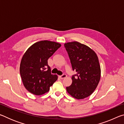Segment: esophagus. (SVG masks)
<instances>
[{"mask_svg":"<svg viewBox=\"0 0 124 124\" xmlns=\"http://www.w3.org/2000/svg\"><path fill=\"white\" fill-rule=\"evenodd\" d=\"M60 77L61 79H64V78H66L67 77V75L66 74H63L62 75H61Z\"/></svg>","mask_w":124,"mask_h":124,"instance_id":"obj_1","label":"esophagus"}]
</instances>
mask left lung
I'll use <instances>...</instances> for the list:
<instances>
[{
    "mask_svg": "<svg viewBox=\"0 0 124 124\" xmlns=\"http://www.w3.org/2000/svg\"><path fill=\"white\" fill-rule=\"evenodd\" d=\"M73 70L72 83L66 89L77 99H84L95 91L101 78V68L97 54L89 47L77 41L64 44Z\"/></svg>",
    "mask_w": 124,
    "mask_h": 124,
    "instance_id": "left-lung-1",
    "label": "left lung"
}]
</instances>
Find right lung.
<instances>
[{"label": "right lung", "mask_w": 124, "mask_h": 124, "mask_svg": "<svg viewBox=\"0 0 124 124\" xmlns=\"http://www.w3.org/2000/svg\"><path fill=\"white\" fill-rule=\"evenodd\" d=\"M61 46L56 42L42 40L34 43L25 52L20 72L23 84L29 92L43 95L57 80V75L51 74L47 60Z\"/></svg>", "instance_id": "1"}]
</instances>
